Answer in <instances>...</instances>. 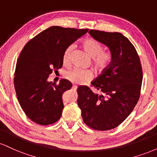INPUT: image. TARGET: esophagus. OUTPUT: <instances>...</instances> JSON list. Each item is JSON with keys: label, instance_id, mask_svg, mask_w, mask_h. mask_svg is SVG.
Here are the masks:
<instances>
[{"label": "esophagus", "instance_id": "obj_1", "mask_svg": "<svg viewBox=\"0 0 157 157\" xmlns=\"http://www.w3.org/2000/svg\"><path fill=\"white\" fill-rule=\"evenodd\" d=\"M72 89H73L74 90H76V89H77V86H76V85H73V86H72Z\"/></svg>", "mask_w": 157, "mask_h": 157}]
</instances>
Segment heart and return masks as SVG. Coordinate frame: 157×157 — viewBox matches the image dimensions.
Masks as SVG:
<instances>
[{
	"label": "heart",
	"mask_w": 157,
	"mask_h": 157,
	"mask_svg": "<svg viewBox=\"0 0 157 157\" xmlns=\"http://www.w3.org/2000/svg\"><path fill=\"white\" fill-rule=\"evenodd\" d=\"M82 48L89 57H92L93 64L96 69L102 71L107 68L111 60V55L109 52L102 51V46L99 41L93 38H87L82 41ZM73 46L66 48L63 55V63L68 65L70 61V55L72 51ZM67 80L73 83L82 84L92 78V72L89 70H82L73 68L66 71L64 75Z\"/></svg>",
	"instance_id": "1"
}]
</instances>
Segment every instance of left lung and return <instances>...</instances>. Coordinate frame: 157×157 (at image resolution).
Segmentation results:
<instances>
[{"instance_id":"obj_1","label":"left lung","mask_w":157,"mask_h":157,"mask_svg":"<svg viewBox=\"0 0 157 157\" xmlns=\"http://www.w3.org/2000/svg\"><path fill=\"white\" fill-rule=\"evenodd\" d=\"M89 33L109 48L111 61L91 82L101 94L88 86H79L77 104L89 127L111 130L120 125L137 103L142 82L141 63L136 48L121 33L94 29Z\"/></svg>"}]
</instances>
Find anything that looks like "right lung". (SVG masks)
<instances>
[{"mask_svg":"<svg viewBox=\"0 0 157 157\" xmlns=\"http://www.w3.org/2000/svg\"><path fill=\"white\" fill-rule=\"evenodd\" d=\"M89 31L51 26L30 40L16 63L14 84L23 111L32 121L42 125L60 118L64 105L62 96L72 86L62 79L58 85L48 82L52 71L63 66L66 48Z\"/></svg>","mask_w":157,"mask_h":157,"instance_id":"right-lung-1","label":"right lung"}]
</instances>
